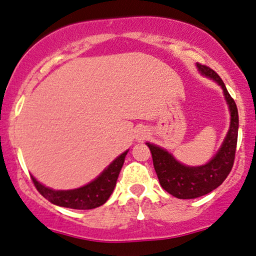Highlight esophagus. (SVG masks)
Instances as JSON below:
<instances>
[{
    "label": "esophagus",
    "instance_id": "esophagus-1",
    "mask_svg": "<svg viewBox=\"0 0 256 256\" xmlns=\"http://www.w3.org/2000/svg\"><path fill=\"white\" fill-rule=\"evenodd\" d=\"M147 136H148V132H147V130H144V128H140L138 131L136 132V141H144V138H147Z\"/></svg>",
    "mask_w": 256,
    "mask_h": 256
}]
</instances>
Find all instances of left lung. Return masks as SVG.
I'll use <instances>...</instances> for the list:
<instances>
[{
  "label": "left lung",
  "mask_w": 256,
  "mask_h": 256,
  "mask_svg": "<svg viewBox=\"0 0 256 256\" xmlns=\"http://www.w3.org/2000/svg\"><path fill=\"white\" fill-rule=\"evenodd\" d=\"M201 76L217 83L223 90L224 100L230 114V128L216 154L202 166H186L179 162L169 150L146 142L152 153L153 166L160 179V186L178 198H196L214 192L230 174L236 156L238 140L239 118L236 102L228 93L224 83L214 70L204 64H196Z\"/></svg>",
  "instance_id": "8db88e82"
}]
</instances>
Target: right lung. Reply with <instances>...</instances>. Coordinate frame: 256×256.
Returning a JSON list of instances; mask_svg holds the SVG:
<instances>
[{"instance_id": "obj_1", "label": "right lung", "mask_w": 256, "mask_h": 256, "mask_svg": "<svg viewBox=\"0 0 256 256\" xmlns=\"http://www.w3.org/2000/svg\"><path fill=\"white\" fill-rule=\"evenodd\" d=\"M128 152V150H126L115 158L96 179L76 189L55 190L38 182L34 176H32V179L38 192L54 205L74 210H92L106 204L114 192Z\"/></svg>"}]
</instances>
